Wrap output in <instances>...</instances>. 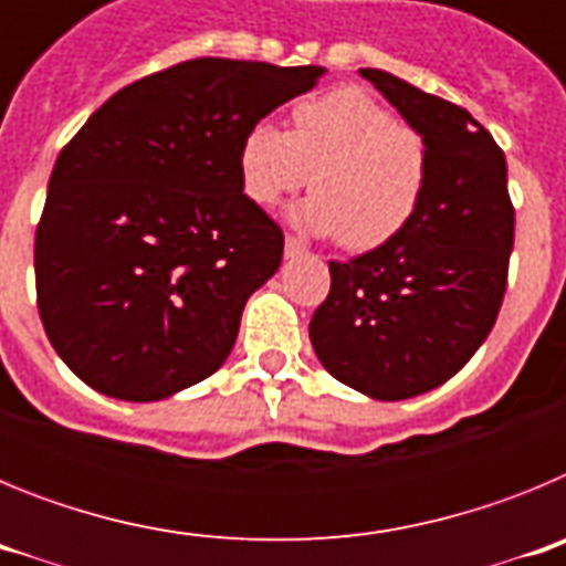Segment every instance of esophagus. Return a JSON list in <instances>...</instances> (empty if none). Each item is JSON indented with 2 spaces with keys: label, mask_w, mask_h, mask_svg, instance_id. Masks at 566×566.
Wrapping results in <instances>:
<instances>
[{
  "label": "esophagus",
  "mask_w": 566,
  "mask_h": 566,
  "mask_svg": "<svg viewBox=\"0 0 566 566\" xmlns=\"http://www.w3.org/2000/svg\"><path fill=\"white\" fill-rule=\"evenodd\" d=\"M283 252H286V258H300V254L306 252V247H303L297 238H292V234H289V238L283 240Z\"/></svg>",
  "instance_id": "34e87169"
}]
</instances>
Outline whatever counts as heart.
Here are the masks:
<instances>
[{"mask_svg": "<svg viewBox=\"0 0 566 566\" xmlns=\"http://www.w3.org/2000/svg\"><path fill=\"white\" fill-rule=\"evenodd\" d=\"M243 192L274 207L312 181L294 223L354 252L385 247L413 221L428 187V147L363 87H337L292 109V133L258 122L238 153Z\"/></svg>", "mask_w": 566, "mask_h": 566, "instance_id": "heart-1", "label": "heart"}]
</instances>
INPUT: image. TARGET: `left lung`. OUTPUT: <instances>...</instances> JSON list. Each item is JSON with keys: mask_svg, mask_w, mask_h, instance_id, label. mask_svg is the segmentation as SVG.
Segmentation results:
<instances>
[{"mask_svg": "<svg viewBox=\"0 0 566 566\" xmlns=\"http://www.w3.org/2000/svg\"><path fill=\"white\" fill-rule=\"evenodd\" d=\"M428 147V187L413 221L385 247L328 263L332 292L308 323L317 359L371 399L417 397L479 352L502 308L513 252L507 161L457 104L363 67Z\"/></svg>", "mask_w": 566, "mask_h": 566, "instance_id": "left-lung-1", "label": "left lung"}]
</instances>
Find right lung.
Here are the masks:
<instances>
[{
  "label": "right lung",
  "mask_w": 566,
  "mask_h": 566,
  "mask_svg": "<svg viewBox=\"0 0 566 566\" xmlns=\"http://www.w3.org/2000/svg\"><path fill=\"white\" fill-rule=\"evenodd\" d=\"M326 70L192 59L138 78L59 153L36 229L42 326L78 379L127 402L201 382L280 266L240 142Z\"/></svg>",
  "instance_id": "obj_1"
}]
</instances>
